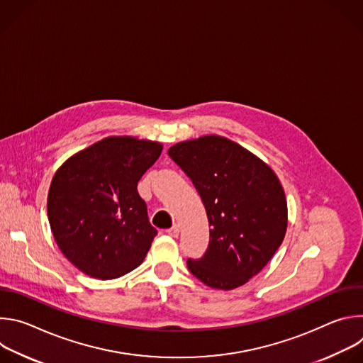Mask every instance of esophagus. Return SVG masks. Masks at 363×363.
<instances>
[{
	"label": "esophagus",
	"mask_w": 363,
	"mask_h": 363,
	"mask_svg": "<svg viewBox=\"0 0 363 363\" xmlns=\"http://www.w3.org/2000/svg\"><path fill=\"white\" fill-rule=\"evenodd\" d=\"M167 233H168V235H171V237L177 238V237L179 235V227H178V225H174V227H172V228H169Z\"/></svg>",
	"instance_id": "1"
}]
</instances>
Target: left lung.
<instances>
[{
	"instance_id": "8db88e82",
	"label": "left lung",
	"mask_w": 363,
	"mask_h": 363,
	"mask_svg": "<svg viewBox=\"0 0 363 363\" xmlns=\"http://www.w3.org/2000/svg\"><path fill=\"white\" fill-rule=\"evenodd\" d=\"M189 177L205 206L210 244L186 262L203 284L233 290L260 273L281 245L287 230L283 186L255 155L217 135L179 142L168 149Z\"/></svg>"
}]
</instances>
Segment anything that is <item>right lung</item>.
<instances>
[{"label": "right lung", "mask_w": 363, "mask_h": 363, "mask_svg": "<svg viewBox=\"0 0 363 363\" xmlns=\"http://www.w3.org/2000/svg\"><path fill=\"white\" fill-rule=\"evenodd\" d=\"M162 145L111 136L77 152L55 174L47 196L53 237L84 274L111 280L136 269L158 234L138 194Z\"/></svg>", "instance_id": "add662e5"}]
</instances>
